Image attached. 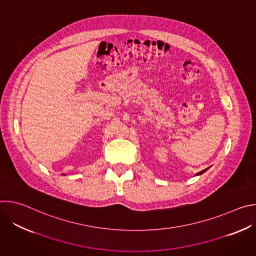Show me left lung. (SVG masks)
Instances as JSON below:
<instances>
[{
  "label": "left lung",
  "instance_id": "obj_1",
  "mask_svg": "<svg viewBox=\"0 0 256 256\" xmlns=\"http://www.w3.org/2000/svg\"><path fill=\"white\" fill-rule=\"evenodd\" d=\"M208 168H210V167H208V168H206V169H204V170H202V171H200V172H198V173H196V176H198V175H202V173H204V172H206V170H208Z\"/></svg>",
  "mask_w": 256,
  "mask_h": 256
}]
</instances>
